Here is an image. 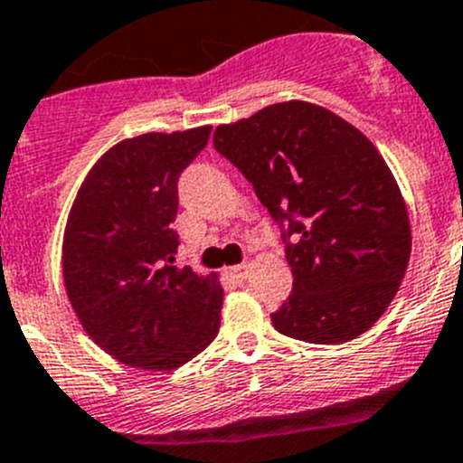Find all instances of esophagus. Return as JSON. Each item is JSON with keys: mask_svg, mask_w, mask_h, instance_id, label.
<instances>
[{"mask_svg": "<svg viewBox=\"0 0 463 463\" xmlns=\"http://www.w3.org/2000/svg\"><path fill=\"white\" fill-rule=\"evenodd\" d=\"M250 275V266L248 263H241V266H234V268H229V277L234 281H239V284H243L245 279H248Z\"/></svg>", "mask_w": 463, "mask_h": 463, "instance_id": "1", "label": "esophagus"}]
</instances>
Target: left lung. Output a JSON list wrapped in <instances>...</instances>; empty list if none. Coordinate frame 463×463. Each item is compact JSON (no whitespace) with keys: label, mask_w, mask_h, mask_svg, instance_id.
I'll list each match as a JSON object with an SVG mask.
<instances>
[{"label":"left lung","mask_w":463,"mask_h":463,"mask_svg":"<svg viewBox=\"0 0 463 463\" xmlns=\"http://www.w3.org/2000/svg\"><path fill=\"white\" fill-rule=\"evenodd\" d=\"M213 145L281 227L293 293L272 314L277 332L320 345L368 332L411 254L407 206L375 145L298 99L220 125Z\"/></svg>","instance_id":"8db88e82"}]
</instances>
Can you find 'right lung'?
I'll use <instances>...</instances> for the list:
<instances>
[{
  "mask_svg": "<svg viewBox=\"0 0 463 463\" xmlns=\"http://www.w3.org/2000/svg\"><path fill=\"white\" fill-rule=\"evenodd\" d=\"M209 136L211 127H197L122 140L92 165L70 211V305L88 336L127 366L173 371L220 329L218 275L175 266L179 175Z\"/></svg>",
  "mask_w": 463,
  "mask_h": 463,
  "instance_id": "add662e5",
  "label": "right lung"
}]
</instances>
